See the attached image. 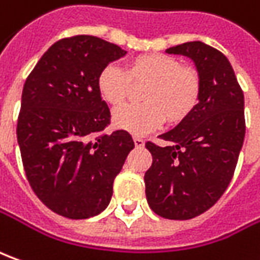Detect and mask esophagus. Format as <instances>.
I'll return each mask as SVG.
<instances>
[{"instance_id":"1","label":"esophagus","mask_w":260,"mask_h":260,"mask_svg":"<svg viewBox=\"0 0 260 260\" xmlns=\"http://www.w3.org/2000/svg\"><path fill=\"white\" fill-rule=\"evenodd\" d=\"M134 142H135V147H144V144H145V141L142 137H134Z\"/></svg>"}]
</instances>
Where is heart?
Listing matches in <instances>:
<instances>
[{
    "instance_id": "1",
    "label": "heart",
    "mask_w": 260,
    "mask_h": 260,
    "mask_svg": "<svg viewBox=\"0 0 260 260\" xmlns=\"http://www.w3.org/2000/svg\"><path fill=\"white\" fill-rule=\"evenodd\" d=\"M145 103L116 111L118 128L141 135L167 121L177 125L191 115L202 98V77L191 66H184L174 56L162 53L141 54L129 58L123 70L108 66L98 76V92L112 108L128 101L134 87H144Z\"/></svg>"
}]
</instances>
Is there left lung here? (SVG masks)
I'll return each instance as SVG.
<instances>
[{"mask_svg": "<svg viewBox=\"0 0 260 260\" xmlns=\"http://www.w3.org/2000/svg\"><path fill=\"white\" fill-rule=\"evenodd\" d=\"M194 60L202 77L196 111L170 132L166 147L147 141L152 164L144 175L149 207L158 216L188 220L214 206L233 178L243 145L245 99L226 56L202 41L167 49Z\"/></svg>", "mask_w": 260, "mask_h": 260, "instance_id": "obj_1", "label": "left lung"}]
</instances>
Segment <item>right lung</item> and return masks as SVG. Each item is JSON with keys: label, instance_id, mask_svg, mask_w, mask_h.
I'll list each match as a JSON object with an SVG mask.
<instances>
[{"label": "right lung", "instance_id": "add662e5", "mask_svg": "<svg viewBox=\"0 0 260 260\" xmlns=\"http://www.w3.org/2000/svg\"><path fill=\"white\" fill-rule=\"evenodd\" d=\"M125 53L94 36L66 37L25 79L17 121L24 171L41 203L63 217L105 210L135 147L125 129L105 132L111 111L98 92L99 73Z\"/></svg>", "mask_w": 260, "mask_h": 260}]
</instances>
